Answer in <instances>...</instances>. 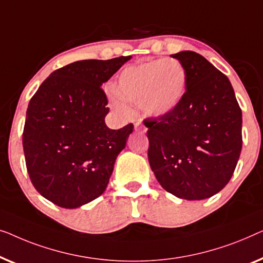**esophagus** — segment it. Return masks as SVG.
Instances as JSON below:
<instances>
[{"mask_svg": "<svg viewBox=\"0 0 263 263\" xmlns=\"http://www.w3.org/2000/svg\"><path fill=\"white\" fill-rule=\"evenodd\" d=\"M135 130L136 131H140V132H146V127H144L140 123H136L135 124Z\"/></svg>", "mask_w": 263, "mask_h": 263, "instance_id": "1", "label": "esophagus"}]
</instances>
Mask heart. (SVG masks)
I'll list each match as a JSON object with an SVG mask.
<instances>
[{
	"label": "heart",
	"mask_w": 263,
	"mask_h": 263,
	"mask_svg": "<svg viewBox=\"0 0 263 263\" xmlns=\"http://www.w3.org/2000/svg\"><path fill=\"white\" fill-rule=\"evenodd\" d=\"M186 71L175 59L155 61L124 70L119 76L117 94L132 103H142L149 116L161 117L175 108L186 90ZM117 110H125L113 99Z\"/></svg>",
	"instance_id": "b5f03b06"
}]
</instances>
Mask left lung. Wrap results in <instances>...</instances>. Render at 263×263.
<instances>
[{"label": "left lung", "instance_id": "8db88e82", "mask_svg": "<svg viewBox=\"0 0 263 263\" xmlns=\"http://www.w3.org/2000/svg\"><path fill=\"white\" fill-rule=\"evenodd\" d=\"M186 71V91L175 108L144 119L150 167L165 191L202 200L230 181L242 150V110L223 72L201 54H172Z\"/></svg>", "mask_w": 263, "mask_h": 263}]
</instances>
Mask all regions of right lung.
<instances>
[{"instance_id": "1", "label": "right lung", "mask_w": 263, "mask_h": 263, "mask_svg": "<svg viewBox=\"0 0 263 263\" xmlns=\"http://www.w3.org/2000/svg\"><path fill=\"white\" fill-rule=\"evenodd\" d=\"M131 56L87 59L54 70L28 103L22 133L26 167L44 198L76 209L105 192L114 162L133 131L106 126L101 88Z\"/></svg>"}]
</instances>
